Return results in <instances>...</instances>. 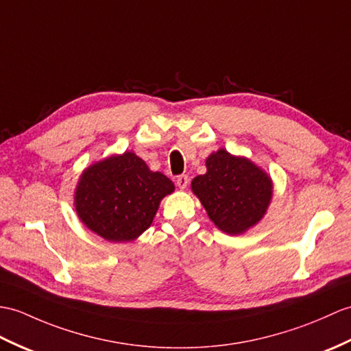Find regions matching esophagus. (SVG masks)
Instances as JSON below:
<instances>
[{"mask_svg": "<svg viewBox=\"0 0 351 351\" xmlns=\"http://www.w3.org/2000/svg\"><path fill=\"white\" fill-rule=\"evenodd\" d=\"M176 185H178L181 190H185L186 185H189V176H186V175L178 176V178H176Z\"/></svg>", "mask_w": 351, "mask_h": 351, "instance_id": "esophagus-1", "label": "esophagus"}]
</instances>
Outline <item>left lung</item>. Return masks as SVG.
Instances as JSON below:
<instances>
[{
	"label": "left lung",
	"instance_id": "8db88e82",
	"mask_svg": "<svg viewBox=\"0 0 351 351\" xmlns=\"http://www.w3.org/2000/svg\"><path fill=\"white\" fill-rule=\"evenodd\" d=\"M191 191L215 227L227 234H242L262 221L274 182L250 158L221 148L206 158V173L193 179Z\"/></svg>",
	"mask_w": 351,
	"mask_h": 351
}]
</instances>
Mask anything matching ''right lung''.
Listing matches in <instances>:
<instances>
[{"label": "right lung", "instance_id": "obj_1", "mask_svg": "<svg viewBox=\"0 0 351 351\" xmlns=\"http://www.w3.org/2000/svg\"><path fill=\"white\" fill-rule=\"evenodd\" d=\"M175 185L152 172L133 151L113 154L88 166L75 190L80 221L109 242H132L152 224L161 200Z\"/></svg>", "mask_w": 351, "mask_h": 351}]
</instances>
